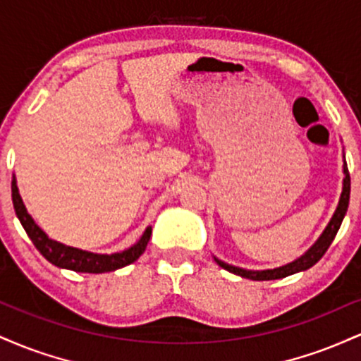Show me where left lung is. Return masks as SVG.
Listing matches in <instances>:
<instances>
[{
  "mask_svg": "<svg viewBox=\"0 0 361 361\" xmlns=\"http://www.w3.org/2000/svg\"><path fill=\"white\" fill-rule=\"evenodd\" d=\"M343 175H345V178H343V190H341V195H339V202H338L336 210H334L333 217H331V221L327 222V226L324 227V231H322L321 235L316 239V243H314L312 246H310L309 250L304 252V255L299 256V258L290 261V263L283 264V267L273 268V270H246V268H239V267H234V264L226 263V261L219 259L217 256H214L215 263H217L221 268H224V270L234 273V275L243 276V279L258 280V281L285 279V276L293 275V273L305 271V270H309V268H312L314 264H316L317 261L324 256L327 247L331 246V243H333L334 238H336L339 227H341L343 219H345V215H346L348 204H350L351 181H350V173H348L345 154H343Z\"/></svg>",
  "mask_w": 361,
  "mask_h": 361,
  "instance_id": "1",
  "label": "left lung"
}]
</instances>
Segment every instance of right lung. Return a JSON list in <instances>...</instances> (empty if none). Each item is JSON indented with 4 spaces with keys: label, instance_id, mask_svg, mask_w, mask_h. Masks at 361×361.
Wrapping results in <instances>:
<instances>
[{
    "label": "right lung",
    "instance_id": "obj_1",
    "mask_svg": "<svg viewBox=\"0 0 361 361\" xmlns=\"http://www.w3.org/2000/svg\"><path fill=\"white\" fill-rule=\"evenodd\" d=\"M11 200H13V207L16 217H18L20 224L23 226L25 233L32 239L34 246L40 251V255L45 259L51 261L52 264L59 268H66V270L80 271V273H105V271H115L118 268L127 267V264L134 263L135 259L146 251V246L151 239L152 227H146L139 241L132 244L127 250L111 252V255H100V252H91L80 250V247L66 246L59 241H54L47 234L37 226L32 215L27 212L22 197H20L18 186H16V176L13 175L11 180Z\"/></svg>",
    "mask_w": 361,
    "mask_h": 361
}]
</instances>
